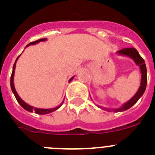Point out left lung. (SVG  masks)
<instances>
[{
  "label": "left lung",
  "instance_id": "obj_1",
  "mask_svg": "<svg viewBox=\"0 0 155 155\" xmlns=\"http://www.w3.org/2000/svg\"><path fill=\"white\" fill-rule=\"evenodd\" d=\"M117 53H118L119 55L126 56V57H128L132 59L133 61H134V63L140 68V73H141V80H140V85L138 91H137L136 94H134V96L129 100L128 102H127L122 105L121 107L118 108V109H108V108H104L102 106H98V107L101 108V109H103L104 110L108 111V112L113 111V112H116V113L123 112V111L127 110L128 109L132 107L133 105L136 103L139 100V98L143 94L145 90H146L147 82L146 64H145L143 59L140 57V55L139 53H138L137 50L135 48H124V49H122V50L117 51Z\"/></svg>",
  "mask_w": 155,
  "mask_h": 155
}]
</instances>
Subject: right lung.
<instances>
[{"instance_id":"add662e5","label":"right lung","mask_w":155,"mask_h":155,"mask_svg":"<svg viewBox=\"0 0 155 155\" xmlns=\"http://www.w3.org/2000/svg\"><path fill=\"white\" fill-rule=\"evenodd\" d=\"M47 40V39H38V40L35 41V42H30L29 44H28L26 46H30V45H35L36 44V43H39V42H43V41H46ZM21 55V54H20ZM20 55L18 56V57H17V59H16L15 62V64H14L13 65V71H12V76H11V87H12V92H13V94H15V98L16 100L18 101V102L20 105H21V107L23 108V109H25V110L28 111V112H31V113H32V112H35V113H36V114H40V115H45V114H49V113H53V111L57 110V109H58L59 108L61 107V105H63V103H64V101L62 102V103L61 104V105H59L58 106H57V107L55 108H52V109H39V108H35V107H33V106H31V105H28V104L26 103V102H25L24 101H23L22 99H21L20 97H19V95L18 94L17 91H16L15 90V84H14V75H15V66H16V63H17V61L18 60L19 57H20ZM74 78V76L72 77L71 79L69 80V82H71V81L73 80V78Z\"/></svg>"}]
</instances>
